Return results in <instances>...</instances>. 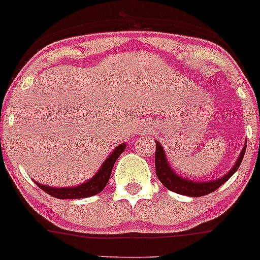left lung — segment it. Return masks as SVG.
<instances>
[{
    "label": "left lung",
    "mask_w": 260,
    "mask_h": 260,
    "mask_svg": "<svg viewBox=\"0 0 260 260\" xmlns=\"http://www.w3.org/2000/svg\"><path fill=\"white\" fill-rule=\"evenodd\" d=\"M155 144H156V150H155V171H156L157 178L160 179V182H161L168 190L177 193H181V195L191 196V198H199V196L212 193L213 191H215L218 187H220L224 182L229 181L232 177V174L239 169L240 164H241L242 161V157H244L245 155V150H246V144H245L244 149L240 152V156L239 159H237L236 163H235L234 168H232L229 173L225 174V176H223L222 178H218L215 179V181L209 182H195L191 181V179L182 178L178 174L174 173V171L168 164L166 152H164V149L161 147V145L157 141H155Z\"/></svg>",
    "instance_id": "left-lung-1"
}]
</instances>
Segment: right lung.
Returning <instances> with one entry per match:
<instances>
[{
    "label": "right lung",
    "instance_id": "1",
    "mask_svg": "<svg viewBox=\"0 0 260 260\" xmlns=\"http://www.w3.org/2000/svg\"><path fill=\"white\" fill-rule=\"evenodd\" d=\"M127 144L119 145L118 147L114 149V151L109 155L108 159L104 161V164L101 166L100 171L97 172L91 179H88L87 182L82 183L79 186H74V187H50V186L41 185L37 183L38 187L41 190H43L45 192H47L48 195L53 196L56 199H83V198H89V196L97 195L99 192L105 188L106 183L109 182V178L111 176V171H113V167L115 164L116 159L120 156L123 151H124Z\"/></svg>",
    "mask_w": 260,
    "mask_h": 260
}]
</instances>
